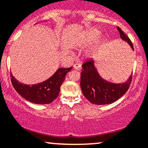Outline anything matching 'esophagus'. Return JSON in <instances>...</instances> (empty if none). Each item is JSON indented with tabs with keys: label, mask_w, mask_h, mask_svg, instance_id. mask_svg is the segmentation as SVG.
<instances>
[{
	"label": "esophagus",
	"mask_w": 148,
	"mask_h": 148,
	"mask_svg": "<svg viewBox=\"0 0 148 148\" xmlns=\"http://www.w3.org/2000/svg\"><path fill=\"white\" fill-rule=\"evenodd\" d=\"M74 68L76 70H80L82 69L81 65H80V63H75L74 65Z\"/></svg>",
	"instance_id": "34e87169"
}]
</instances>
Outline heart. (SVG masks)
<instances>
[{
	"instance_id": "b5f03b06",
	"label": "heart",
	"mask_w": 148,
	"mask_h": 148,
	"mask_svg": "<svg viewBox=\"0 0 148 148\" xmlns=\"http://www.w3.org/2000/svg\"><path fill=\"white\" fill-rule=\"evenodd\" d=\"M100 32L96 29H90L89 31H86L83 35L80 36L79 39V43L82 45H89L94 42L96 40V38L99 35ZM98 45H95L93 47L91 48V52H93L97 49Z\"/></svg>"
}]
</instances>
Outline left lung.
Returning a JSON list of instances; mask_svg holds the SVG:
<instances>
[{"label": "left lung", "mask_w": 148, "mask_h": 148, "mask_svg": "<svg viewBox=\"0 0 148 148\" xmlns=\"http://www.w3.org/2000/svg\"><path fill=\"white\" fill-rule=\"evenodd\" d=\"M121 40L130 45L134 50L133 45L129 37L119 27H117ZM80 74V87L84 96L92 104L102 105L115 102L128 91L132 81V74L125 83H113L103 79L94 65V60L89 59L82 65Z\"/></svg>", "instance_id": "left-lung-1"}]
</instances>
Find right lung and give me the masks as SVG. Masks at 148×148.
Here are the masks:
<instances>
[{
    "label": "right lung",
    "instance_id": "add662e5",
    "mask_svg": "<svg viewBox=\"0 0 148 148\" xmlns=\"http://www.w3.org/2000/svg\"><path fill=\"white\" fill-rule=\"evenodd\" d=\"M59 68L55 74L42 83L29 85L17 80L11 73V81L16 91L26 100L34 104H50L59 96L60 87L64 81L67 73L72 70Z\"/></svg>",
    "mask_w": 148,
    "mask_h": 148
}]
</instances>
